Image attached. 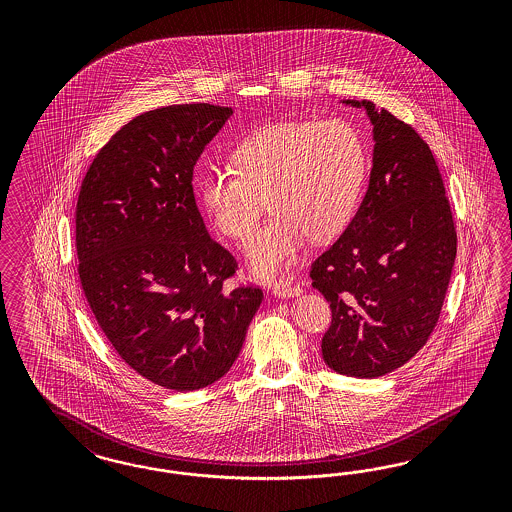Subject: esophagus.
I'll use <instances>...</instances> for the list:
<instances>
[{"label": "esophagus", "instance_id": "34e87169", "mask_svg": "<svg viewBox=\"0 0 512 512\" xmlns=\"http://www.w3.org/2000/svg\"><path fill=\"white\" fill-rule=\"evenodd\" d=\"M270 291L276 296H281V298H293V296H298L302 293V289H300L298 285L287 283V281H276V283H272V285H270Z\"/></svg>", "mask_w": 512, "mask_h": 512}]
</instances>
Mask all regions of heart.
I'll return each mask as SVG.
<instances>
[{"label": "heart", "mask_w": 512, "mask_h": 512, "mask_svg": "<svg viewBox=\"0 0 512 512\" xmlns=\"http://www.w3.org/2000/svg\"><path fill=\"white\" fill-rule=\"evenodd\" d=\"M233 163L202 174V206L219 233L244 240L268 199L274 214L249 238L246 253L251 272L270 278L293 264L308 236L325 242L351 223L368 152L349 120H291L253 131L234 148Z\"/></svg>", "instance_id": "heart-1"}]
</instances>
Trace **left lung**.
Masks as SVG:
<instances>
[{"label":"left lung","instance_id":"obj_1","mask_svg":"<svg viewBox=\"0 0 512 512\" xmlns=\"http://www.w3.org/2000/svg\"><path fill=\"white\" fill-rule=\"evenodd\" d=\"M370 184L353 221L311 264L330 302L321 351L328 368L373 379L415 357L434 332L456 259V229L430 146L372 101Z\"/></svg>","mask_w":512,"mask_h":512}]
</instances>
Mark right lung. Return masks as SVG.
Segmentation results:
<instances>
[{
  "instance_id": "add662e5",
  "label": "right lung",
  "mask_w": 512,
  "mask_h": 512,
  "mask_svg": "<svg viewBox=\"0 0 512 512\" xmlns=\"http://www.w3.org/2000/svg\"><path fill=\"white\" fill-rule=\"evenodd\" d=\"M231 114L208 103L140 114L78 193V276L93 315L129 368L176 392L231 370L263 302L259 287H225L238 263L210 238L191 184Z\"/></svg>"
}]
</instances>
